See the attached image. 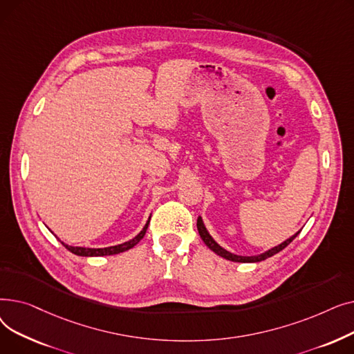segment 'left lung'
I'll use <instances>...</instances> for the list:
<instances>
[{"mask_svg": "<svg viewBox=\"0 0 354 354\" xmlns=\"http://www.w3.org/2000/svg\"><path fill=\"white\" fill-rule=\"evenodd\" d=\"M196 227H198V232H199L202 241L207 244V247H208L209 250H212V251H214L215 254H218L219 257L225 258V259H230V261H234V263H259V261H263V259H267V258L272 257L274 254H277V252H280L281 250H284V248L291 243V241H292L297 235L300 234V231L295 232L292 236H290L288 239H286L284 243H281L280 245H277V247H274V248H271V250H268V251H266V252H263V254H259V255L243 257V255L232 254V252L227 251L225 248H222L218 243H215V239L209 235V232L207 231L205 225H203V221H202L201 216H199L198 221H196Z\"/></svg>", "mask_w": 354, "mask_h": 354, "instance_id": "1", "label": "left lung"}]
</instances>
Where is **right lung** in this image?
I'll list each match as a JSON object with an SVG mask.
<instances>
[{"label": "right lung", "mask_w": 354, "mask_h": 354, "mask_svg": "<svg viewBox=\"0 0 354 354\" xmlns=\"http://www.w3.org/2000/svg\"><path fill=\"white\" fill-rule=\"evenodd\" d=\"M149 221H151V218H149ZM149 221L146 222V225L143 227V230L130 241H127V243H123V244H119V245H113V247H106V248H84V247H71V245H67L64 243H62L70 252L76 254V255H80V257H102V255H113V254H119V252H123V251H127L130 248H133L139 241L145 236L146 234V230H147V225H149Z\"/></svg>", "instance_id": "1"}]
</instances>
